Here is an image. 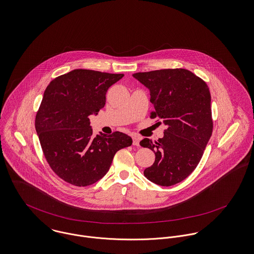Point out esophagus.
<instances>
[{
  "instance_id": "34e87169",
  "label": "esophagus",
  "mask_w": 254,
  "mask_h": 254,
  "mask_svg": "<svg viewBox=\"0 0 254 254\" xmlns=\"http://www.w3.org/2000/svg\"><path fill=\"white\" fill-rule=\"evenodd\" d=\"M132 144L134 146H138L139 145V138L137 136H132Z\"/></svg>"
}]
</instances>
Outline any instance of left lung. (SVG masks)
Instances as JSON below:
<instances>
[{
	"mask_svg": "<svg viewBox=\"0 0 254 254\" xmlns=\"http://www.w3.org/2000/svg\"><path fill=\"white\" fill-rule=\"evenodd\" d=\"M150 90L151 119L165 124L163 138H144L142 147L155 153L144 170L154 184L171 187L187 179L197 167L212 135L211 95L206 82L185 68H165L132 74Z\"/></svg>",
	"mask_w": 254,
	"mask_h": 254,
	"instance_id": "obj_1",
	"label": "left lung"
}]
</instances>
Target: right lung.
<instances>
[{"label":"right lung","mask_w":254,"mask_h":254,"mask_svg":"<svg viewBox=\"0 0 254 254\" xmlns=\"http://www.w3.org/2000/svg\"><path fill=\"white\" fill-rule=\"evenodd\" d=\"M123 76L78 68L54 78L45 89L35 128L49 166L63 181L93 185L107 174L115 154L132 144L120 131L94 136L90 127L89 116L104 108L107 90Z\"/></svg>","instance_id":"add662e5"}]
</instances>
